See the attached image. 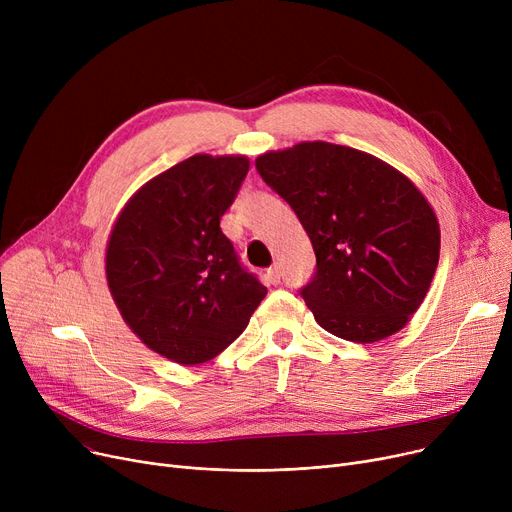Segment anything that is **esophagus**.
Returning a JSON list of instances; mask_svg holds the SVG:
<instances>
[{
  "label": "esophagus",
  "mask_w": 512,
  "mask_h": 512,
  "mask_svg": "<svg viewBox=\"0 0 512 512\" xmlns=\"http://www.w3.org/2000/svg\"><path fill=\"white\" fill-rule=\"evenodd\" d=\"M267 280H270L272 284H280V267L278 265H274V267H270V270H267Z\"/></svg>",
  "instance_id": "esophagus-1"
}]
</instances>
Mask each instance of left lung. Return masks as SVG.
Masks as SVG:
<instances>
[{"mask_svg":"<svg viewBox=\"0 0 512 512\" xmlns=\"http://www.w3.org/2000/svg\"><path fill=\"white\" fill-rule=\"evenodd\" d=\"M255 168L311 238L317 270L301 294L317 324L361 344L405 328L440 259V224L419 188L375 155L326 141L267 151Z\"/></svg>","mask_w":512,"mask_h":512,"instance_id":"left-lung-1","label":"left lung"}]
</instances>
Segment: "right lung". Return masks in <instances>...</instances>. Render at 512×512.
Returning a JSON list of instances; mask_svg holds the SVG:
<instances>
[{
    "mask_svg": "<svg viewBox=\"0 0 512 512\" xmlns=\"http://www.w3.org/2000/svg\"><path fill=\"white\" fill-rule=\"evenodd\" d=\"M247 172V155L188 157L145 182L107 238L105 278L122 319L174 363L218 357L267 294L220 228Z\"/></svg>",
    "mask_w": 512,
    "mask_h": 512,
    "instance_id": "right-lung-1",
    "label": "right lung"
}]
</instances>
